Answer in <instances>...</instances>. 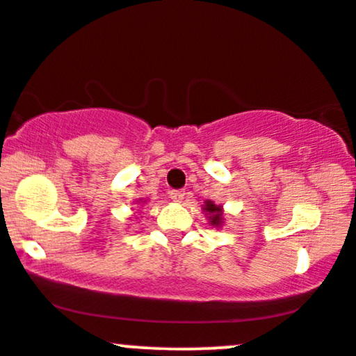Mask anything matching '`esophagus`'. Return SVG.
<instances>
[{"instance_id":"obj_1","label":"esophagus","mask_w":356,"mask_h":356,"mask_svg":"<svg viewBox=\"0 0 356 356\" xmlns=\"http://www.w3.org/2000/svg\"><path fill=\"white\" fill-rule=\"evenodd\" d=\"M169 194H170V199H172L174 202H182L184 197H186V191H184V189H174V191H170Z\"/></svg>"}]
</instances>
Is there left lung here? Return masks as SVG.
Listing matches in <instances>:
<instances>
[{
    "label": "left lung",
    "mask_w": 356,
    "mask_h": 356,
    "mask_svg": "<svg viewBox=\"0 0 356 356\" xmlns=\"http://www.w3.org/2000/svg\"><path fill=\"white\" fill-rule=\"evenodd\" d=\"M204 211L205 213H209V224L213 225V227H220L222 225V220H224V211H222L220 205H216L212 202V200H205V205H204Z\"/></svg>",
    "instance_id": "obj_1"
}]
</instances>
